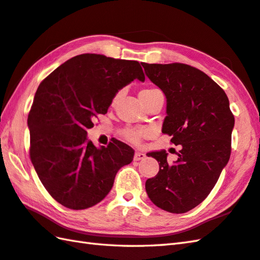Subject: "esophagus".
Instances as JSON below:
<instances>
[{"label":"esophagus","instance_id":"34e87169","mask_svg":"<svg viewBox=\"0 0 260 260\" xmlns=\"http://www.w3.org/2000/svg\"><path fill=\"white\" fill-rule=\"evenodd\" d=\"M143 159H145V154H144V153H142V152H139V151H137L136 153H135L134 160H135V161H140V160H143Z\"/></svg>","mask_w":260,"mask_h":260}]
</instances>
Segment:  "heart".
Wrapping results in <instances>:
<instances>
[{"instance_id": "1", "label": "heart", "mask_w": 260, "mask_h": 260, "mask_svg": "<svg viewBox=\"0 0 260 260\" xmlns=\"http://www.w3.org/2000/svg\"><path fill=\"white\" fill-rule=\"evenodd\" d=\"M157 91L155 89V88H148V89H143L140 91V93H139V97H140V99H143V98H147L149 96H151V94H153ZM148 135V130L145 129H132V128H129V129H125L124 132H123V136L124 138L126 139V140L132 142V143H138L139 141L141 140V138L145 137Z\"/></svg>"}]
</instances>
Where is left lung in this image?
Masks as SVG:
<instances>
[{"mask_svg":"<svg viewBox=\"0 0 260 260\" xmlns=\"http://www.w3.org/2000/svg\"><path fill=\"white\" fill-rule=\"evenodd\" d=\"M142 66L167 97L162 132L182 145L174 163L163 150L147 154L160 170L145 189L157 207L186 213L207 198L229 162L235 118L225 91L200 69L181 62Z\"/></svg>","mask_w":260,"mask_h":260,"instance_id":"obj_1","label":"left lung"}]
</instances>
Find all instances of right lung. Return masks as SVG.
<instances>
[{
    "mask_svg": "<svg viewBox=\"0 0 260 260\" xmlns=\"http://www.w3.org/2000/svg\"><path fill=\"white\" fill-rule=\"evenodd\" d=\"M135 79H145L137 60L81 54L57 67L37 88L27 118L29 157L59 204L71 210L96 205L110 192L119 169L134 160V149L119 140L96 148L87 140V130Z\"/></svg>",
    "mask_w": 260,
    "mask_h": 260,
    "instance_id": "obj_1",
    "label": "right lung"
}]
</instances>
